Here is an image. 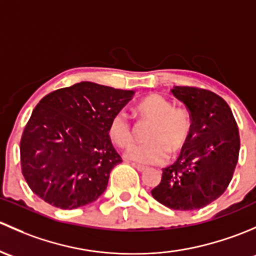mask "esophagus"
Returning <instances> with one entry per match:
<instances>
[{
    "label": "esophagus",
    "mask_w": 256,
    "mask_h": 256,
    "mask_svg": "<svg viewBox=\"0 0 256 256\" xmlns=\"http://www.w3.org/2000/svg\"><path fill=\"white\" fill-rule=\"evenodd\" d=\"M132 165H133V166L136 168V170H138V171H140V172H142V171H146V168H148L146 166H144V165H139V164H136V162H133V164H132Z\"/></svg>",
    "instance_id": "1"
}]
</instances>
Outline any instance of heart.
<instances>
[{
    "label": "heart",
    "instance_id": "heart-1",
    "mask_svg": "<svg viewBox=\"0 0 256 256\" xmlns=\"http://www.w3.org/2000/svg\"><path fill=\"white\" fill-rule=\"evenodd\" d=\"M136 110L143 120L154 122L148 132L146 144H136L126 150V156L139 164H162L168 152L178 154L186 146L192 132L188 114L174 108L162 94H152L138 102ZM110 140L118 146H127L133 140V128L124 110H118L108 123Z\"/></svg>",
    "mask_w": 256,
    "mask_h": 256
}]
</instances>
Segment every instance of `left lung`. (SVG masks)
<instances>
[{"mask_svg": "<svg viewBox=\"0 0 256 256\" xmlns=\"http://www.w3.org/2000/svg\"><path fill=\"white\" fill-rule=\"evenodd\" d=\"M171 92L188 110L192 132L178 160L162 168L152 194L171 210H200L222 196L233 178L240 149L238 126L214 92L192 86Z\"/></svg>", "mask_w": 256, "mask_h": 256, "instance_id": "left-lung-1", "label": "left lung"}]
</instances>
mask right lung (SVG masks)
<instances>
[{
  "mask_svg": "<svg viewBox=\"0 0 256 256\" xmlns=\"http://www.w3.org/2000/svg\"><path fill=\"white\" fill-rule=\"evenodd\" d=\"M133 94L82 81L43 97L20 139V166L32 191L62 210L96 201L122 162L108 123Z\"/></svg>",
  "mask_w": 256,
  "mask_h": 256,
  "instance_id": "add662e5",
  "label": "right lung"
}]
</instances>
